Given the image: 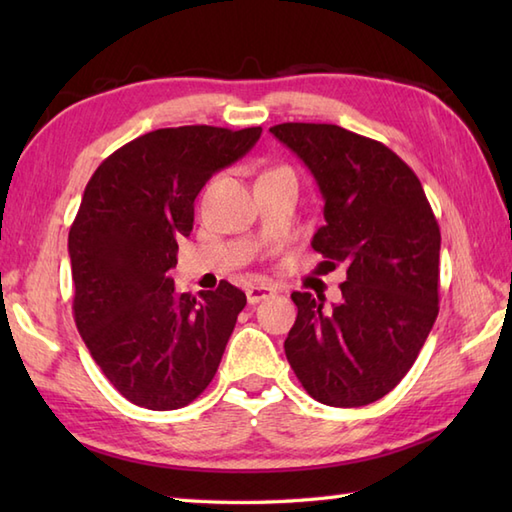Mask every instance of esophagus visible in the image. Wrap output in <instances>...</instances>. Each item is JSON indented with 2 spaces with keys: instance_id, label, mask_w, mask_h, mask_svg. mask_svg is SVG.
I'll list each match as a JSON object with an SVG mask.
<instances>
[{
  "instance_id": "obj_1",
  "label": "esophagus",
  "mask_w": 512,
  "mask_h": 512,
  "mask_svg": "<svg viewBox=\"0 0 512 512\" xmlns=\"http://www.w3.org/2000/svg\"><path fill=\"white\" fill-rule=\"evenodd\" d=\"M275 295V288L273 286H266V284H255V286H248L246 288V299L250 306H255V303L264 301L268 297Z\"/></svg>"
}]
</instances>
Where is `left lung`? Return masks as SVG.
<instances>
[{"mask_svg": "<svg viewBox=\"0 0 512 512\" xmlns=\"http://www.w3.org/2000/svg\"><path fill=\"white\" fill-rule=\"evenodd\" d=\"M270 134L317 180L325 224L312 248L330 268L347 266L332 308L292 292L288 363L323 405H369L405 378L436 323V215L416 173L378 140L328 123H281Z\"/></svg>", "mask_w": 512, "mask_h": 512, "instance_id": "left-lung-1", "label": "left lung"}]
</instances>
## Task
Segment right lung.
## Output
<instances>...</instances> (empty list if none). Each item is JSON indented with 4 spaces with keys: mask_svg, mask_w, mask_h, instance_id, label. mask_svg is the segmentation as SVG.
<instances>
[{
    "mask_svg": "<svg viewBox=\"0 0 512 512\" xmlns=\"http://www.w3.org/2000/svg\"><path fill=\"white\" fill-rule=\"evenodd\" d=\"M262 127L156 129L94 171L68 250L74 321L96 365L138 407L171 411L209 387L246 295L176 292L169 270L193 231V202L213 173L246 156Z\"/></svg>",
    "mask_w": 512,
    "mask_h": 512,
    "instance_id": "obj_1",
    "label": "right lung"
}]
</instances>
